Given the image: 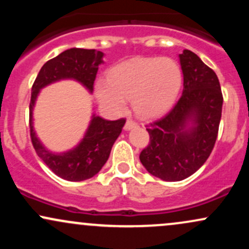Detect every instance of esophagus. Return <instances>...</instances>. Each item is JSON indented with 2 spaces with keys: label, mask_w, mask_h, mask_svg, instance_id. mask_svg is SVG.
<instances>
[{
  "label": "esophagus",
  "mask_w": 249,
  "mask_h": 249,
  "mask_svg": "<svg viewBox=\"0 0 249 249\" xmlns=\"http://www.w3.org/2000/svg\"><path fill=\"white\" fill-rule=\"evenodd\" d=\"M136 125H137V123L134 122L133 119H130V118H128L127 121H126V123H125L124 128H125V130H131V128L136 126Z\"/></svg>",
  "instance_id": "34e87169"
}]
</instances>
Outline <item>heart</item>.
Masks as SVG:
<instances>
[{
  "instance_id": "1",
  "label": "heart",
  "mask_w": 249,
  "mask_h": 249,
  "mask_svg": "<svg viewBox=\"0 0 249 249\" xmlns=\"http://www.w3.org/2000/svg\"><path fill=\"white\" fill-rule=\"evenodd\" d=\"M181 71L171 58L144 57L116 65L107 81L96 85V96L103 107L122 112L125 99L132 101L137 113L153 117L165 112L178 96Z\"/></svg>"
}]
</instances>
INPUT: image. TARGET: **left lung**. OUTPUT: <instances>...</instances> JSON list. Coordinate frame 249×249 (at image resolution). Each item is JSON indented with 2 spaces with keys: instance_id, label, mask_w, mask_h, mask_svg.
I'll return each mask as SVG.
<instances>
[{
  "instance_id": "obj_1",
  "label": "left lung",
  "mask_w": 249,
  "mask_h": 249,
  "mask_svg": "<svg viewBox=\"0 0 249 249\" xmlns=\"http://www.w3.org/2000/svg\"><path fill=\"white\" fill-rule=\"evenodd\" d=\"M182 93L161 118L148 123L150 142L139 159L152 176L180 181L199 170L212 152L222 111L218 76L196 53L179 55Z\"/></svg>"
}]
</instances>
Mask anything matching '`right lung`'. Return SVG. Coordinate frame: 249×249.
I'll return each instance as SVG.
<instances>
[{
  "label": "right lung",
  "mask_w": 249,
  "mask_h": 249,
  "mask_svg": "<svg viewBox=\"0 0 249 249\" xmlns=\"http://www.w3.org/2000/svg\"><path fill=\"white\" fill-rule=\"evenodd\" d=\"M103 56L104 53L102 51L95 49L72 48L63 51L43 65L31 89L29 127L33 146L37 156L56 176L69 181L90 179L101 171L108 159L113 142L122 132L125 119L107 121L93 115L87 133L78 146L69 152L55 154L43 146L36 137L33 126V108L39 90L59 79H76L92 92L98 67L103 63Z\"/></svg>",
  "instance_id": "right-lung-1"
}]
</instances>
